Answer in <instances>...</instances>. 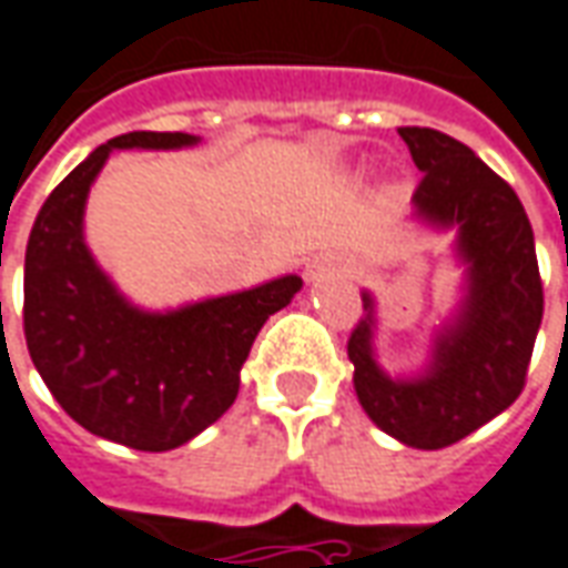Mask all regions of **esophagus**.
Instances as JSON below:
<instances>
[{"mask_svg":"<svg viewBox=\"0 0 568 568\" xmlns=\"http://www.w3.org/2000/svg\"><path fill=\"white\" fill-rule=\"evenodd\" d=\"M311 276H316V271H311Z\"/></svg>","mask_w":568,"mask_h":568,"instance_id":"34e87169","label":"esophagus"}]
</instances>
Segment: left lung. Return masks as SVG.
<instances>
[{
  "mask_svg": "<svg viewBox=\"0 0 568 568\" xmlns=\"http://www.w3.org/2000/svg\"><path fill=\"white\" fill-rule=\"evenodd\" d=\"M422 184L415 217L458 230L464 267L458 313L434 335L430 363L415 378H390L375 359V301L347 341L359 406L412 449H446L501 415L526 384L535 335L545 313L532 224L514 187L470 146L436 129H399Z\"/></svg>",
  "mask_w": 568,
  "mask_h": 568,
  "instance_id": "1",
  "label": "left lung"
}]
</instances>
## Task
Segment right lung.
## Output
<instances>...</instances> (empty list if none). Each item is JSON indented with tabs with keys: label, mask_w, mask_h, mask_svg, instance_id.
<instances>
[{
	"label": "right lung",
	"mask_w": 568,
	"mask_h": 568,
	"mask_svg": "<svg viewBox=\"0 0 568 568\" xmlns=\"http://www.w3.org/2000/svg\"><path fill=\"white\" fill-rule=\"evenodd\" d=\"M184 132H129L101 144L51 190L23 261V335L61 408L94 436L169 452L215 424L240 394L261 325L301 292V276L150 313L119 292L82 233L85 200L113 150H181Z\"/></svg>",
	"instance_id": "right-lung-1"
}]
</instances>
